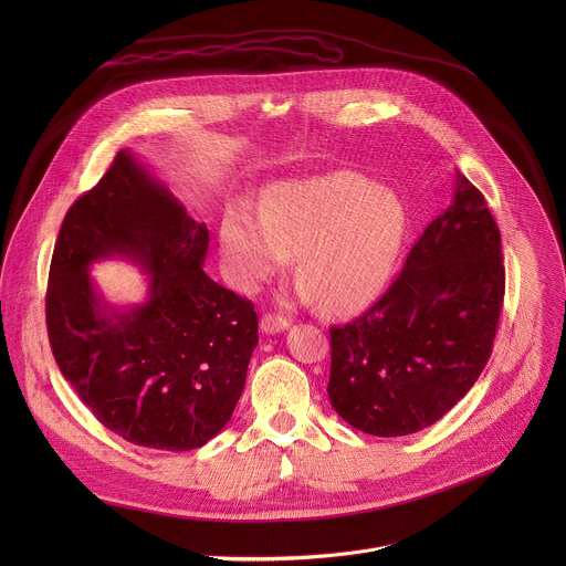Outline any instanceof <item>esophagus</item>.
<instances>
[{
    "label": "esophagus",
    "instance_id": "34e87169",
    "mask_svg": "<svg viewBox=\"0 0 566 566\" xmlns=\"http://www.w3.org/2000/svg\"><path fill=\"white\" fill-rule=\"evenodd\" d=\"M291 319H286L284 315H277V313H264L262 315V322H260V329L264 334H280L284 329H289Z\"/></svg>",
    "mask_w": 566,
    "mask_h": 566
}]
</instances>
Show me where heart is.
<instances>
[{
    "label": "heart",
    "instance_id": "heart-1",
    "mask_svg": "<svg viewBox=\"0 0 566 566\" xmlns=\"http://www.w3.org/2000/svg\"><path fill=\"white\" fill-rule=\"evenodd\" d=\"M406 230V206L391 190L336 172L277 184L260 212L232 206L221 223V255L241 291L260 289L295 258L297 297L349 313L382 291Z\"/></svg>",
    "mask_w": 566,
    "mask_h": 566
}]
</instances>
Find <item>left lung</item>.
Returning <instances> with one entry per match:
<instances>
[{
	"instance_id": "1",
	"label": "left lung",
	"mask_w": 566,
	"mask_h": 566,
	"mask_svg": "<svg viewBox=\"0 0 566 566\" xmlns=\"http://www.w3.org/2000/svg\"><path fill=\"white\" fill-rule=\"evenodd\" d=\"M504 286L500 228L483 195L457 172L452 203L426 228L387 293L329 329L334 410L374 437L437 423L491 358Z\"/></svg>"
}]
</instances>
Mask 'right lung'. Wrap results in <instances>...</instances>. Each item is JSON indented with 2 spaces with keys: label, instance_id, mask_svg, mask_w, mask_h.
<instances>
[{
  "label": "right lung",
  "instance_id": "right-lung-1",
  "mask_svg": "<svg viewBox=\"0 0 566 566\" xmlns=\"http://www.w3.org/2000/svg\"><path fill=\"white\" fill-rule=\"evenodd\" d=\"M208 228L129 149L66 212L49 271L46 329L62 376L112 432L184 452L230 421L258 347L253 304L203 271ZM125 256L148 297L112 307L88 275Z\"/></svg>",
  "mask_w": 566,
  "mask_h": 566
}]
</instances>
